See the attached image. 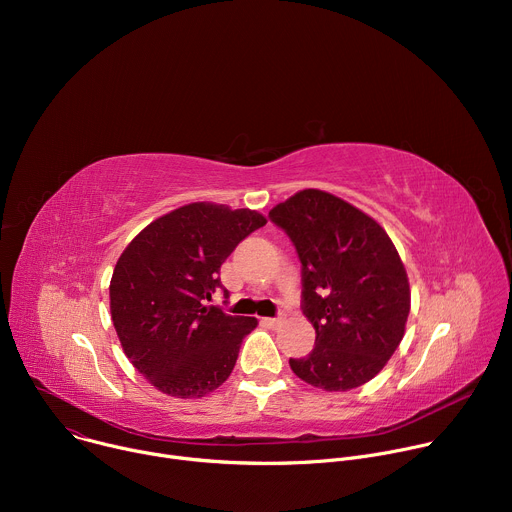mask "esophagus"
Returning a JSON list of instances; mask_svg holds the SVG:
<instances>
[{"mask_svg": "<svg viewBox=\"0 0 512 512\" xmlns=\"http://www.w3.org/2000/svg\"><path fill=\"white\" fill-rule=\"evenodd\" d=\"M265 326H271V328H275V326H279L281 324V320L279 318H263L261 320Z\"/></svg>", "mask_w": 512, "mask_h": 512, "instance_id": "obj_1", "label": "esophagus"}]
</instances>
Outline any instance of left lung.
I'll list each match as a JSON object with an SVG mask.
<instances>
[{
    "label": "left lung",
    "instance_id": "1",
    "mask_svg": "<svg viewBox=\"0 0 512 512\" xmlns=\"http://www.w3.org/2000/svg\"><path fill=\"white\" fill-rule=\"evenodd\" d=\"M302 261L304 314L316 330L306 358H289L302 381L350 391L375 379L403 340L411 310L405 265L373 216L306 188L269 210Z\"/></svg>",
    "mask_w": 512,
    "mask_h": 512
}]
</instances>
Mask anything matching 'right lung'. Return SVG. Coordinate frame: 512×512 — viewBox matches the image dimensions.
<instances>
[{
    "label": "right lung",
    "mask_w": 512,
    "mask_h": 512,
    "mask_svg": "<svg viewBox=\"0 0 512 512\" xmlns=\"http://www.w3.org/2000/svg\"><path fill=\"white\" fill-rule=\"evenodd\" d=\"M267 218L251 208L190 202L145 227L125 247L109 283L111 320L133 367L158 391L198 399L235 369L257 318L206 306L221 265Z\"/></svg>",
    "instance_id": "1"
}]
</instances>
